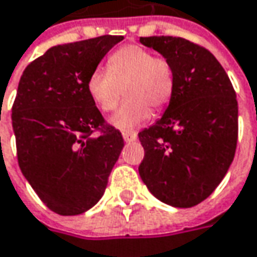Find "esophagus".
Wrapping results in <instances>:
<instances>
[{
	"mask_svg": "<svg viewBox=\"0 0 257 257\" xmlns=\"http://www.w3.org/2000/svg\"><path fill=\"white\" fill-rule=\"evenodd\" d=\"M122 137H123L125 142H134V141L138 140V135L137 134H129V132H123Z\"/></svg>",
	"mask_w": 257,
	"mask_h": 257,
	"instance_id": "34e87169",
	"label": "esophagus"
}]
</instances>
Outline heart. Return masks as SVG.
<instances>
[{
  "label": "heart",
  "instance_id": "b5f03b06",
  "mask_svg": "<svg viewBox=\"0 0 257 257\" xmlns=\"http://www.w3.org/2000/svg\"><path fill=\"white\" fill-rule=\"evenodd\" d=\"M107 70L95 69L87 77V93L103 112L116 107L122 89L128 102L109 119L113 128L134 132L151 117V108L160 110L168 105L174 92V74L165 59L154 57L140 46L116 50L106 64Z\"/></svg>",
  "mask_w": 257,
  "mask_h": 257
}]
</instances>
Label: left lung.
Listing matches in <instances>:
<instances>
[{
  "label": "left lung",
  "mask_w": 257,
  "mask_h": 257,
  "mask_svg": "<svg viewBox=\"0 0 257 257\" xmlns=\"http://www.w3.org/2000/svg\"><path fill=\"white\" fill-rule=\"evenodd\" d=\"M171 66L174 92L162 116L138 134L140 175L151 194L173 207L204 201L229 171L237 144V100L217 59L188 40L141 37Z\"/></svg>",
  "instance_id": "left-lung-1"
}]
</instances>
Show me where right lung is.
I'll return each mask as SVG.
<instances>
[{"label": "right lung", "instance_id": "add662e5", "mask_svg": "<svg viewBox=\"0 0 257 257\" xmlns=\"http://www.w3.org/2000/svg\"><path fill=\"white\" fill-rule=\"evenodd\" d=\"M122 36L59 44L23 73L13 105L18 165L51 211L77 216L102 198L123 148L87 93V77Z\"/></svg>", "mask_w": 257, "mask_h": 257}]
</instances>
